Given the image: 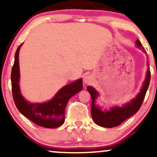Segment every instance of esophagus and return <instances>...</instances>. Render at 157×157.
Returning <instances> with one entry per match:
<instances>
[{
    "instance_id": "esophagus-1",
    "label": "esophagus",
    "mask_w": 157,
    "mask_h": 157,
    "mask_svg": "<svg viewBox=\"0 0 157 157\" xmlns=\"http://www.w3.org/2000/svg\"><path fill=\"white\" fill-rule=\"evenodd\" d=\"M92 80H93V78H92L91 75H86V76L84 77L83 82L86 85H89L91 83Z\"/></svg>"
}]
</instances>
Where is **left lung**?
Here are the masks:
<instances>
[{"label": "left lung", "instance_id": "left-lung-1", "mask_svg": "<svg viewBox=\"0 0 157 157\" xmlns=\"http://www.w3.org/2000/svg\"><path fill=\"white\" fill-rule=\"evenodd\" d=\"M136 47L139 49H142L143 52L146 54V52L139 39L136 40ZM147 65L148 66V62H147ZM150 80L151 72L150 69H148L146 77H145L140 91L136 96L135 98L132 99L130 102L122 105V107H110L109 109H105V110H102L101 107L96 105V100L99 96V93L92 86L87 87V90L91 97V116L95 124L102 127H115V126H119L122 122L135 114L142 105L149 83H150Z\"/></svg>", "mask_w": 157, "mask_h": 157}]
</instances>
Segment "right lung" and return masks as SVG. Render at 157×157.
<instances>
[{
    "label": "right lung",
    "instance_id": "right-lung-1",
    "mask_svg": "<svg viewBox=\"0 0 157 157\" xmlns=\"http://www.w3.org/2000/svg\"><path fill=\"white\" fill-rule=\"evenodd\" d=\"M22 45V44H20L17 49L11 75L12 95L15 105L24 116L38 126L49 129L59 127L65 121L64 113L68 101L82 89V79L80 78L63 86L50 101L43 103L29 102L22 96L19 86L20 75L19 52Z\"/></svg>",
    "mask_w": 157,
    "mask_h": 157
}]
</instances>
